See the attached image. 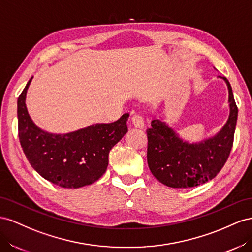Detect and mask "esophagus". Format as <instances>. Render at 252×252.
I'll return each instance as SVG.
<instances>
[{
	"label": "esophagus",
	"mask_w": 252,
	"mask_h": 252,
	"mask_svg": "<svg viewBox=\"0 0 252 252\" xmlns=\"http://www.w3.org/2000/svg\"><path fill=\"white\" fill-rule=\"evenodd\" d=\"M132 122L135 127H139V128H142L143 126H145V121H143L142 117L140 116V115L138 114H135L132 116Z\"/></svg>",
	"instance_id": "34e87169"
}]
</instances>
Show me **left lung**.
Wrapping results in <instances>:
<instances>
[{
  "mask_svg": "<svg viewBox=\"0 0 252 252\" xmlns=\"http://www.w3.org/2000/svg\"><path fill=\"white\" fill-rule=\"evenodd\" d=\"M229 117L220 132L198 142H189L161 119L151 122L148 134V164L158 182L171 188H192L211 181L224 167L233 145L238 120L231 85L227 78Z\"/></svg>",
  "mask_w": 252,
  "mask_h": 252,
  "instance_id": "obj_1",
  "label": "left lung"
}]
</instances>
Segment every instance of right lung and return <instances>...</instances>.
<instances>
[{
	"mask_svg": "<svg viewBox=\"0 0 252 252\" xmlns=\"http://www.w3.org/2000/svg\"><path fill=\"white\" fill-rule=\"evenodd\" d=\"M27 82L18 98L19 139L32 167L48 182L77 189L97 182L106 171L109 153L127 132L128 114L111 124H94L65 134L42 130L26 107Z\"/></svg>",
	"mask_w": 252,
	"mask_h": 252,
	"instance_id": "add662e5",
	"label": "right lung"
}]
</instances>
